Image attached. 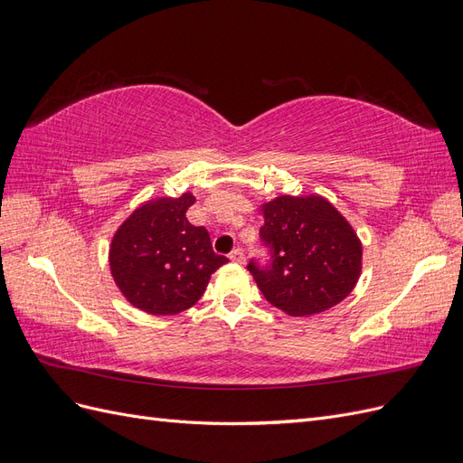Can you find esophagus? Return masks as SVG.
<instances>
[{
  "label": "esophagus",
  "mask_w": 463,
  "mask_h": 463,
  "mask_svg": "<svg viewBox=\"0 0 463 463\" xmlns=\"http://www.w3.org/2000/svg\"><path fill=\"white\" fill-rule=\"evenodd\" d=\"M230 260H232V262H237V264H243V262H245L243 250H241V249H233L232 253H230Z\"/></svg>",
  "instance_id": "esophagus-1"
}]
</instances>
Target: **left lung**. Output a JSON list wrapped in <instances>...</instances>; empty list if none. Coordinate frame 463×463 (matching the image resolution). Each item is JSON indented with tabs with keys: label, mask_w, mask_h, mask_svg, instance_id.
<instances>
[{
	"label": "left lung",
	"mask_w": 463,
	"mask_h": 463,
	"mask_svg": "<svg viewBox=\"0 0 463 463\" xmlns=\"http://www.w3.org/2000/svg\"><path fill=\"white\" fill-rule=\"evenodd\" d=\"M262 241L272 264L250 262L266 301L289 317L325 313L344 301L359 282L363 243L352 223L322 194H279L262 203Z\"/></svg>",
	"instance_id": "left-lung-1"
}]
</instances>
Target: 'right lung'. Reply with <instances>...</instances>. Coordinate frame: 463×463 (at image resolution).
Segmentation results:
<instances>
[{"label": "right lung", "instance_id": "1", "mask_svg": "<svg viewBox=\"0 0 463 463\" xmlns=\"http://www.w3.org/2000/svg\"><path fill=\"white\" fill-rule=\"evenodd\" d=\"M194 194L138 204L109 243V272L121 296L148 315H177L197 303L228 259L216 255L204 228L189 223Z\"/></svg>", "mask_w": 463, "mask_h": 463}]
</instances>
